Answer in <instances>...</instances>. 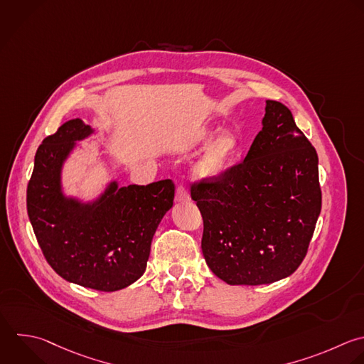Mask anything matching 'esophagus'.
<instances>
[{
	"instance_id": "1",
	"label": "esophagus",
	"mask_w": 364,
	"mask_h": 364,
	"mask_svg": "<svg viewBox=\"0 0 364 364\" xmlns=\"http://www.w3.org/2000/svg\"><path fill=\"white\" fill-rule=\"evenodd\" d=\"M189 199H191V196H189L188 189H186L183 185H179V186L176 188L175 200H176V202H188Z\"/></svg>"
}]
</instances>
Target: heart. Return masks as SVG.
Masks as SVG:
<instances>
[{
    "mask_svg": "<svg viewBox=\"0 0 364 364\" xmlns=\"http://www.w3.org/2000/svg\"><path fill=\"white\" fill-rule=\"evenodd\" d=\"M216 135V129L205 128L198 136L196 142L199 145H205ZM239 149V139L230 131H222L210 145L206 148L205 154L199 158V161L193 166V175L199 179H213L219 176L229 162L235 158Z\"/></svg>",
    "mask_w": 364,
    "mask_h": 364,
    "instance_id": "obj_1",
    "label": "heart"
}]
</instances>
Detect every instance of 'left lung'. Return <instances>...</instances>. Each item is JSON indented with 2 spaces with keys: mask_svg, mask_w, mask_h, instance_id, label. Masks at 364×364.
<instances>
[{
  "mask_svg": "<svg viewBox=\"0 0 364 364\" xmlns=\"http://www.w3.org/2000/svg\"><path fill=\"white\" fill-rule=\"evenodd\" d=\"M264 111L243 162L191 186L203 219L202 253L229 284L290 276L307 253L321 209L316 149L287 107L269 100Z\"/></svg>",
  "mask_w": 364,
  "mask_h": 364,
  "instance_id": "left-lung-1",
  "label": "left lung"
}]
</instances>
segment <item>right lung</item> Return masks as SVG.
I'll return each mask as SVG.
<instances>
[{
  "instance_id": "1",
  "label": "right lung",
  "mask_w": 364,
  "mask_h": 364,
  "mask_svg": "<svg viewBox=\"0 0 364 364\" xmlns=\"http://www.w3.org/2000/svg\"><path fill=\"white\" fill-rule=\"evenodd\" d=\"M91 134L77 118L43 141L27 188V210L47 262L61 277L115 291L144 274L155 230L173 205L175 185L171 179L122 188L112 182L94 203L65 198L63 164L75 141Z\"/></svg>"
}]
</instances>
